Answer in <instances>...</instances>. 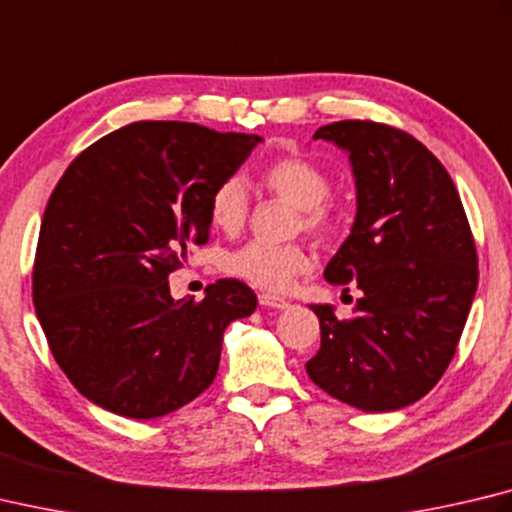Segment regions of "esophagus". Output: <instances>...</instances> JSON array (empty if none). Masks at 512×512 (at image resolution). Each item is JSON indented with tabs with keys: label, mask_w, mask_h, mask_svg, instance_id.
I'll return each instance as SVG.
<instances>
[{
	"label": "esophagus",
	"mask_w": 512,
	"mask_h": 512,
	"mask_svg": "<svg viewBox=\"0 0 512 512\" xmlns=\"http://www.w3.org/2000/svg\"><path fill=\"white\" fill-rule=\"evenodd\" d=\"M259 304L271 306V309H286V306H288L284 297L273 295V293H259Z\"/></svg>",
	"instance_id": "34e87169"
}]
</instances>
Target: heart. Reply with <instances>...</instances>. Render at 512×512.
I'll return each instance as SVG.
<instances>
[{
	"label": "heart",
	"instance_id": "heart-1",
	"mask_svg": "<svg viewBox=\"0 0 512 512\" xmlns=\"http://www.w3.org/2000/svg\"><path fill=\"white\" fill-rule=\"evenodd\" d=\"M257 185L264 192L282 199L297 210L295 228L318 239H329L342 228L345 210L338 197H333V179L327 167L309 156L284 154L266 161L257 170ZM210 224L237 232L248 217V194L237 176L219 181L208 199ZM313 259L300 244H266L248 241L224 257V271L268 291H284L295 277L311 271Z\"/></svg>",
	"mask_w": 512,
	"mask_h": 512
}]
</instances>
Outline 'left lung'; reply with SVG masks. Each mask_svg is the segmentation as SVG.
<instances>
[{"instance_id":"1","label":"left lung","mask_w":512,"mask_h":512,"mask_svg":"<svg viewBox=\"0 0 512 512\" xmlns=\"http://www.w3.org/2000/svg\"><path fill=\"white\" fill-rule=\"evenodd\" d=\"M349 152L358 212L324 277L358 288L353 318L313 304L320 349L306 374L365 412L416 403L439 383L466 327L479 268L466 210L441 161L412 134L374 120L320 127Z\"/></svg>"}]
</instances>
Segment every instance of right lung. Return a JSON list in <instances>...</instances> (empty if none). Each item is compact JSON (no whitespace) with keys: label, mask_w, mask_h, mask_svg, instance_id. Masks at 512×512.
<instances>
[{"label":"right lung","mask_w":512,"mask_h":512,"mask_svg":"<svg viewBox=\"0 0 512 512\" xmlns=\"http://www.w3.org/2000/svg\"><path fill=\"white\" fill-rule=\"evenodd\" d=\"M255 134L179 120L116 129L71 161L46 203L33 304L60 369L91 403L156 418L212 385L232 320L255 311L239 280L174 302L167 277L208 244V199Z\"/></svg>","instance_id":"right-lung-1"}]
</instances>
